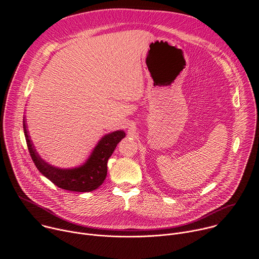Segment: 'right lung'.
Listing matches in <instances>:
<instances>
[{
  "mask_svg": "<svg viewBox=\"0 0 259 259\" xmlns=\"http://www.w3.org/2000/svg\"><path fill=\"white\" fill-rule=\"evenodd\" d=\"M23 131L30 157L38 170L58 188L78 193L92 192L101 186L107 174V161L113 155L117 144L126 136L123 130L105 134L83 165L63 169L47 163L36 153L27 131L25 118L23 119Z\"/></svg>",
  "mask_w": 259,
  "mask_h": 259,
  "instance_id": "right-lung-1",
  "label": "right lung"
}]
</instances>
